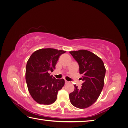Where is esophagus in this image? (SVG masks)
<instances>
[{
  "label": "esophagus",
  "instance_id": "esophagus-1",
  "mask_svg": "<svg viewBox=\"0 0 128 128\" xmlns=\"http://www.w3.org/2000/svg\"><path fill=\"white\" fill-rule=\"evenodd\" d=\"M69 82H68V81H67V80H65V84H68Z\"/></svg>",
  "mask_w": 128,
  "mask_h": 128
}]
</instances>
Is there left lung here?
<instances>
[{"label":"left lung","instance_id":"1","mask_svg":"<svg viewBox=\"0 0 128 128\" xmlns=\"http://www.w3.org/2000/svg\"><path fill=\"white\" fill-rule=\"evenodd\" d=\"M69 53L78 64L84 81L80 89L74 85L75 90L69 94V99L74 106L84 109L94 104L101 94L106 68L102 60L90 51L81 50Z\"/></svg>","mask_w":128,"mask_h":128}]
</instances>
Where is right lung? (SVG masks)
<instances>
[{
  "label": "right lung",
  "instance_id": "1",
  "mask_svg": "<svg viewBox=\"0 0 128 128\" xmlns=\"http://www.w3.org/2000/svg\"><path fill=\"white\" fill-rule=\"evenodd\" d=\"M66 52L54 48H42L34 52L27 61V86L31 96L37 103L50 104L56 100L58 91L64 86V80L55 78L48 72H53L59 56Z\"/></svg>",
  "mask_w": 128,
  "mask_h": 128
}]
</instances>
